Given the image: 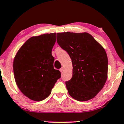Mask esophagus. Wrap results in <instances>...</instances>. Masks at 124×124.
<instances>
[{
	"mask_svg": "<svg viewBox=\"0 0 124 124\" xmlns=\"http://www.w3.org/2000/svg\"><path fill=\"white\" fill-rule=\"evenodd\" d=\"M59 70H60L61 72L63 71V67H61L60 69H59Z\"/></svg>",
	"mask_w": 124,
	"mask_h": 124,
	"instance_id": "esophagus-1",
	"label": "esophagus"
}]
</instances>
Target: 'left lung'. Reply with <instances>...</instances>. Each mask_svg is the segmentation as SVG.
<instances>
[{
	"label": "left lung",
	"instance_id": "obj_1",
	"mask_svg": "<svg viewBox=\"0 0 124 124\" xmlns=\"http://www.w3.org/2000/svg\"><path fill=\"white\" fill-rule=\"evenodd\" d=\"M57 41L71 59L73 76L65 82L74 99L86 101L92 99L105 84L108 60L103 47L87 32L57 34Z\"/></svg>",
	"mask_w": 124,
	"mask_h": 124
}]
</instances>
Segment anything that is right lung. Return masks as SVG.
<instances>
[{"label": "right lung", "mask_w": 124, "mask_h": 124, "mask_svg": "<svg viewBox=\"0 0 124 124\" xmlns=\"http://www.w3.org/2000/svg\"><path fill=\"white\" fill-rule=\"evenodd\" d=\"M56 41V33L45 34L29 39L14 58L13 69L17 86L24 95L40 101L51 94L61 77L54 69L51 51Z\"/></svg>", "instance_id": "right-lung-1"}]
</instances>
